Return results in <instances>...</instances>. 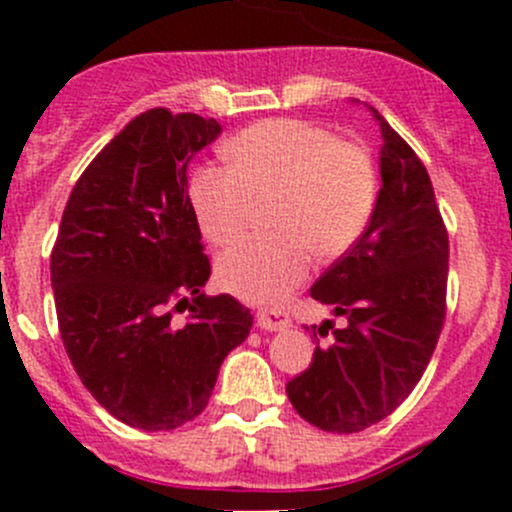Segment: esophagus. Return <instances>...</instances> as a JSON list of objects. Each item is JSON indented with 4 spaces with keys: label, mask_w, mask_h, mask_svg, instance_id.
<instances>
[{
    "label": "esophagus",
    "mask_w": 512,
    "mask_h": 512,
    "mask_svg": "<svg viewBox=\"0 0 512 512\" xmlns=\"http://www.w3.org/2000/svg\"><path fill=\"white\" fill-rule=\"evenodd\" d=\"M255 322L262 332H282V329H287L292 324V319L282 309H260Z\"/></svg>",
    "instance_id": "esophagus-1"
}]
</instances>
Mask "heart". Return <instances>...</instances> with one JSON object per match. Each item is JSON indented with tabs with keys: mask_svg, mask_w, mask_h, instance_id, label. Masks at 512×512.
<instances>
[{
	"mask_svg": "<svg viewBox=\"0 0 512 512\" xmlns=\"http://www.w3.org/2000/svg\"><path fill=\"white\" fill-rule=\"evenodd\" d=\"M230 165H203L188 185L190 208L213 245L245 232L257 200L277 195L280 235H252L218 260V280L247 302H277L307 277L314 247L347 252L369 225L376 170L369 153L307 121L275 118L245 128L225 146Z\"/></svg>",
	"mask_w": 512,
	"mask_h": 512,
	"instance_id": "1",
	"label": "heart"
}]
</instances>
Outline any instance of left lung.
Here are the masks:
<instances>
[{
  "label": "left lung",
  "instance_id": "left-lung-1",
  "mask_svg": "<svg viewBox=\"0 0 512 512\" xmlns=\"http://www.w3.org/2000/svg\"><path fill=\"white\" fill-rule=\"evenodd\" d=\"M366 108L384 141L374 213L352 250L309 289L347 324H314V337L332 329V339L317 342L309 369L287 381L294 411L332 433L374 426L414 391L446 317L448 232L431 178L386 118Z\"/></svg>",
  "mask_w": 512,
  "mask_h": 512
}]
</instances>
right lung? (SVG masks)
<instances>
[{"instance_id": "add662e5", "label": "right lung", "mask_w": 512, "mask_h": 512, "mask_svg": "<svg viewBox=\"0 0 512 512\" xmlns=\"http://www.w3.org/2000/svg\"><path fill=\"white\" fill-rule=\"evenodd\" d=\"M215 118L151 108L74 185L51 252L59 332L91 396L126 426L170 431L208 406L250 309L205 297L210 260L188 198V163ZM173 308H188L175 325Z\"/></svg>"}]
</instances>
